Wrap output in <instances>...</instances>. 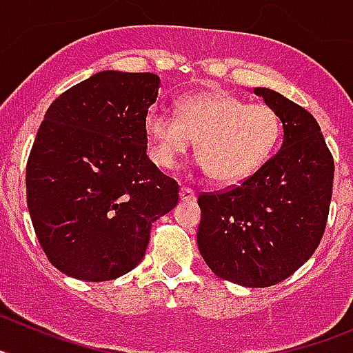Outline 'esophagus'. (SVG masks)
Listing matches in <instances>:
<instances>
[{
    "label": "esophagus",
    "instance_id": "obj_1",
    "mask_svg": "<svg viewBox=\"0 0 353 353\" xmlns=\"http://www.w3.org/2000/svg\"><path fill=\"white\" fill-rule=\"evenodd\" d=\"M180 199H182V201H194L196 192L192 191L191 187H182V189H180Z\"/></svg>",
    "mask_w": 353,
    "mask_h": 353
}]
</instances>
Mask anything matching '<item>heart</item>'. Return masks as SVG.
I'll list each match as a JSON object with an SVG mask.
<instances>
[{"mask_svg":"<svg viewBox=\"0 0 353 353\" xmlns=\"http://www.w3.org/2000/svg\"><path fill=\"white\" fill-rule=\"evenodd\" d=\"M283 121L270 105L226 92H203L180 99L176 117L152 109L145 117L148 154L157 166L171 170L196 139L201 168L215 182L248 179L272 155Z\"/></svg>","mask_w":353,"mask_h":353,"instance_id":"obj_1","label":"heart"}]
</instances>
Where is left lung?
<instances>
[{"mask_svg": "<svg viewBox=\"0 0 353 353\" xmlns=\"http://www.w3.org/2000/svg\"><path fill=\"white\" fill-rule=\"evenodd\" d=\"M283 121V148L240 185L199 192L198 248L221 279L249 288L285 281L316 251L329 217L334 159L310 111L254 88Z\"/></svg>", "mask_w": 353, "mask_h": 353, "instance_id": "1", "label": "left lung"}]
</instances>
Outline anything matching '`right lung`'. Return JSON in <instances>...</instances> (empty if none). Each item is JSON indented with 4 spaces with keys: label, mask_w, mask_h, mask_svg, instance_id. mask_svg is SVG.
<instances>
[{
    "label": "right lung",
    "mask_w": 353,
    "mask_h": 353,
    "mask_svg": "<svg viewBox=\"0 0 353 353\" xmlns=\"http://www.w3.org/2000/svg\"><path fill=\"white\" fill-rule=\"evenodd\" d=\"M161 79L99 72L61 93L26 164L31 223L48 260L83 281H111L143 260L152 223L179 203V183L146 155L145 117Z\"/></svg>",
    "instance_id": "1"
}]
</instances>
